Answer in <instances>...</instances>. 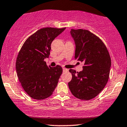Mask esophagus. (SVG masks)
<instances>
[{
    "mask_svg": "<svg viewBox=\"0 0 127 127\" xmlns=\"http://www.w3.org/2000/svg\"><path fill=\"white\" fill-rule=\"evenodd\" d=\"M63 71H68V69L63 68Z\"/></svg>",
    "mask_w": 127,
    "mask_h": 127,
    "instance_id": "1",
    "label": "esophagus"
}]
</instances>
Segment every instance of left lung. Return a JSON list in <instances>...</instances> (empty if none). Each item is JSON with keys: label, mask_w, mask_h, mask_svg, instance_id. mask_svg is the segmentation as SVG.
I'll return each mask as SVG.
<instances>
[{"label": "left lung", "mask_w": 127, "mask_h": 127, "mask_svg": "<svg viewBox=\"0 0 127 127\" xmlns=\"http://www.w3.org/2000/svg\"><path fill=\"white\" fill-rule=\"evenodd\" d=\"M75 44V59L84 63L83 70L70 69L72 79L68 87L81 100H90L100 94L109 78L111 59L107 49L99 37L88 30L71 29Z\"/></svg>", "instance_id": "obj_1"}]
</instances>
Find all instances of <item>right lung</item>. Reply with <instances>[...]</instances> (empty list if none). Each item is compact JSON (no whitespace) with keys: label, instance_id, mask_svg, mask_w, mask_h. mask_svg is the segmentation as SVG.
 <instances>
[{"label":"right lung","instance_id":"add662e5","mask_svg":"<svg viewBox=\"0 0 127 127\" xmlns=\"http://www.w3.org/2000/svg\"><path fill=\"white\" fill-rule=\"evenodd\" d=\"M65 29L47 27L38 30L25 40L18 53L17 77L24 90L33 99L49 97L57 87L62 67H48L44 59L49 57L52 41Z\"/></svg>","mask_w":127,"mask_h":127}]
</instances>
